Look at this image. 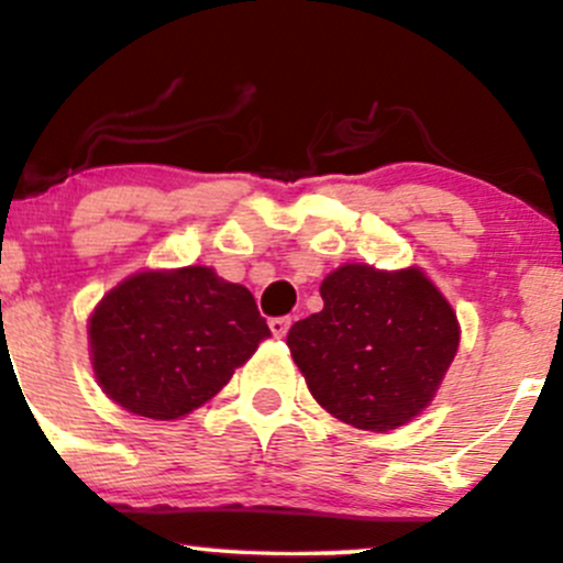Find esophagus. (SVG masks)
<instances>
[{
	"mask_svg": "<svg viewBox=\"0 0 563 563\" xmlns=\"http://www.w3.org/2000/svg\"><path fill=\"white\" fill-rule=\"evenodd\" d=\"M290 328V318H273L269 320V331H273L275 339H283Z\"/></svg>",
	"mask_w": 563,
	"mask_h": 563,
	"instance_id": "1",
	"label": "esophagus"
}]
</instances>
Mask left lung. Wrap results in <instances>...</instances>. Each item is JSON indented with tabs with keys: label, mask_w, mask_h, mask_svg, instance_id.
Segmentation results:
<instances>
[{
	"label": "left lung",
	"mask_w": 563,
	"mask_h": 563,
	"mask_svg": "<svg viewBox=\"0 0 563 563\" xmlns=\"http://www.w3.org/2000/svg\"><path fill=\"white\" fill-rule=\"evenodd\" d=\"M322 309L286 344L309 391L333 418L391 431L421 416L461 346V325L421 267L341 264L320 286Z\"/></svg>",
	"instance_id": "8db88e82"
}]
</instances>
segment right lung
<instances>
[{"label":"right lung","instance_id":"add662e5","mask_svg":"<svg viewBox=\"0 0 563 563\" xmlns=\"http://www.w3.org/2000/svg\"><path fill=\"white\" fill-rule=\"evenodd\" d=\"M100 389L134 416L177 421L222 391L269 328L245 286L211 267L142 269L89 314Z\"/></svg>","mask_w":563,"mask_h":563}]
</instances>
